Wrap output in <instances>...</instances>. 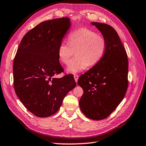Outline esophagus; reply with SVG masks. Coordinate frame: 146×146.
<instances>
[{
    "label": "esophagus",
    "mask_w": 146,
    "mask_h": 146,
    "mask_svg": "<svg viewBox=\"0 0 146 146\" xmlns=\"http://www.w3.org/2000/svg\"><path fill=\"white\" fill-rule=\"evenodd\" d=\"M74 79H75V81L77 82V80H78V79H79V76H77L76 74V75L74 76Z\"/></svg>",
    "instance_id": "obj_1"
}]
</instances>
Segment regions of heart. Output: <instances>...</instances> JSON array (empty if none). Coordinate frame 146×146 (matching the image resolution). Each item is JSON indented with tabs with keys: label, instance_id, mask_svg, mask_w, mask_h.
Wrapping results in <instances>:
<instances>
[{
	"label": "heart",
	"instance_id": "obj_1",
	"mask_svg": "<svg viewBox=\"0 0 146 146\" xmlns=\"http://www.w3.org/2000/svg\"><path fill=\"white\" fill-rule=\"evenodd\" d=\"M68 39L69 43L62 42L59 44L58 54L59 61L67 64L75 52L76 56L67 67L69 73H78L87 66L96 65L104 58L107 48L106 39L88 28H83L73 31Z\"/></svg>",
	"mask_w": 146,
	"mask_h": 146
}]
</instances>
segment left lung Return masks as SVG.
I'll list each match as a JSON object with an SVG mask.
<instances>
[{"instance_id": "left-lung-1", "label": "left lung", "mask_w": 146, "mask_h": 146, "mask_svg": "<svg viewBox=\"0 0 146 146\" xmlns=\"http://www.w3.org/2000/svg\"><path fill=\"white\" fill-rule=\"evenodd\" d=\"M91 24L106 39L107 48L101 61L78 79V85L84 90L79 106L88 118L101 120L107 118L125 96L128 86V59L114 28L105 23Z\"/></svg>"}]
</instances>
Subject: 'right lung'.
I'll return each instance as SVG.
<instances>
[{"label": "right lung", "mask_w": 146, "mask_h": 146, "mask_svg": "<svg viewBox=\"0 0 146 146\" xmlns=\"http://www.w3.org/2000/svg\"><path fill=\"white\" fill-rule=\"evenodd\" d=\"M70 25L68 17L44 21L25 34L17 49L14 89L25 107L38 117L54 115L76 85L71 74L53 77L64 71L58 49Z\"/></svg>", "instance_id": "add662e5"}]
</instances>
